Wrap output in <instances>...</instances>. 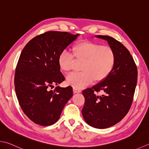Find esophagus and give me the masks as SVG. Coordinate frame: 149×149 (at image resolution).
<instances>
[{"label":"esophagus","instance_id":"esophagus-1","mask_svg":"<svg viewBox=\"0 0 149 149\" xmlns=\"http://www.w3.org/2000/svg\"><path fill=\"white\" fill-rule=\"evenodd\" d=\"M74 93H80V92H81V90L80 88H74Z\"/></svg>","mask_w":149,"mask_h":149}]
</instances>
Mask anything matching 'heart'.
I'll return each instance as SVG.
<instances>
[{"mask_svg": "<svg viewBox=\"0 0 149 149\" xmlns=\"http://www.w3.org/2000/svg\"><path fill=\"white\" fill-rule=\"evenodd\" d=\"M72 52L64 50L58 57V65L61 71L68 72L72 68L74 58L83 61L81 70L67 75L66 82L74 88H81L93 81L100 82L111 74L116 62L113 48L100 43L83 41L75 44Z\"/></svg>", "mask_w": 149, "mask_h": 149, "instance_id": "obj_1", "label": "heart"}]
</instances>
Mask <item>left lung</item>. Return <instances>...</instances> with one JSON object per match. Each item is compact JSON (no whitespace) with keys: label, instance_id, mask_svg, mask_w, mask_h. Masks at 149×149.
<instances>
[{"label":"left lung","instance_id":"1","mask_svg":"<svg viewBox=\"0 0 149 149\" xmlns=\"http://www.w3.org/2000/svg\"><path fill=\"white\" fill-rule=\"evenodd\" d=\"M105 40L114 50L116 62L105 79L83 91L85 102L82 114L86 123L96 129H107L118 123L129 112L134 94L138 70L129 51L112 37L95 36ZM104 93L99 96L96 92Z\"/></svg>","mask_w":149,"mask_h":149}]
</instances>
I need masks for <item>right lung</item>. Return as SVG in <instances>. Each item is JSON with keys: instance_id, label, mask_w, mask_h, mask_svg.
Returning <instances> with one entry per match:
<instances>
[{"instance_id": "1", "label": "right lung", "mask_w": 149, "mask_h": 149, "mask_svg": "<svg viewBox=\"0 0 149 149\" xmlns=\"http://www.w3.org/2000/svg\"><path fill=\"white\" fill-rule=\"evenodd\" d=\"M79 36L47 31L33 38L22 49L15 74V88L23 112L35 123L41 126L55 123L72 97V86L49 88L65 79L58 57Z\"/></svg>"}]
</instances>
